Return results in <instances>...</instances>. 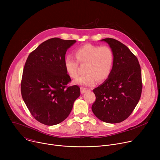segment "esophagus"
<instances>
[{
	"label": "esophagus",
	"mask_w": 160,
	"mask_h": 160,
	"mask_svg": "<svg viewBox=\"0 0 160 160\" xmlns=\"http://www.w3.org/2000/svg\"><path fill=\"white\" fill-rule=\"evenodd\" d=\"M81 93L82 94H83V93H85L86 91H87L88 90V88H85V87H81Z\"/></svg>",
	"instance_id": "34e87169"
}]
</instances>
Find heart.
I'll return each instance as SVG.
<instances>
[{"instance_id": "heart-1", "label": "heart", "mask_w": 160, "mask_h": 160, "mask_svg": "<svg viewBox=\"0 0 160 160\" xmlns=\"http://www.w3.org/2000/svg\"><path fill=\"white\" fill-rule=\"evenodd\" d=\"M76 59L72 55H67L64 61L67 74L72 78L78 75L79 64L85 65L84 75L79 77L75 83L85 86L94 85L98 80L102 82L110 75L114 62L112 49L107 45L87 43L74 51Z\"/></svg>"}]
</instances>
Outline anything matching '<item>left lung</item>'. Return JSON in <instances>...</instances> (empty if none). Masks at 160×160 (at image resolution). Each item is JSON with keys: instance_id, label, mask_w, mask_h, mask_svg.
Segmentation results:
<instances>
[{"instance_id": "left-lung-1", "label": "left lung", "mask_w": 160, "mask_h": 160, "mask_svg": "<svg viewBox=\"0 0 160 160\" xmlns=\"http://www.w3.org/2000/svg\"><path fill=\"white\" fill-rule=\"evenodd\" d=\"M114 62L108 78L93 92L96 101L92 106L94 115L109 123L126 120L139 102L142 90L141 66L137 57L120 41L107 38Z\"/></svg>"}]
</instances>
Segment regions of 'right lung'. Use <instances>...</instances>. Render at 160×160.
Segmentation results:
<instances>
[{"mask_svg":"<svg viewBox=\"0 0 160 160\" xmlns=\"http://www.w3.org/2000/svg\"><path fill=\"white\" fill-rule=\"evenodd\" d=\"M76 40L52 38L42 42L28 56L21 82V96L31 115L41 123L54 125L70 115L80 95L64 61L67 49Z\"/></svg>","mask_w":160,"mask_h":160,"instance_id":"add662e5","label":"right lung"}]
</instances>
